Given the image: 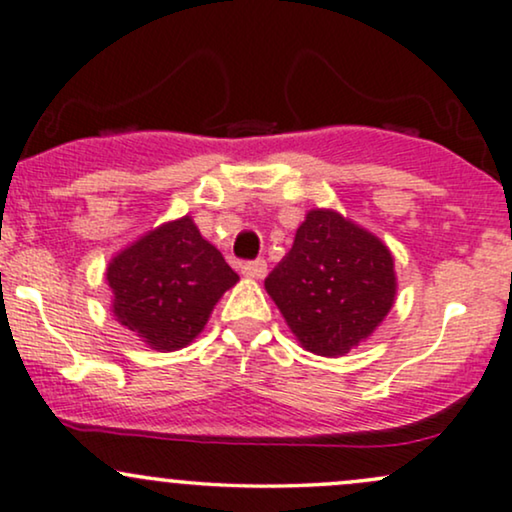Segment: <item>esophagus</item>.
Segmentation results:
<instances>
[{"mask_svg": "<svg viewBox=\"0 0 512 512\" xmlns=\"http://www.w3.org/2000/svg\"><path fill=\"white\" fill-rule=\"evenodd\" d=\"M242 273L246 277H251V280H263V277L268 275V263L263 261V258H258V261H249L242 266Z\"/></svg>", "mask_w": 512, "mask_h": 512, "instance_id": "esophagus-1", "label": "esophagus"}]
</instances>
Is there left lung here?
<instances>
[{
  "instance_id": "left-lung-1",
  "label": "left lung",
  "mask_w": 512,
  "mask_h": 512,
  "mask_svg": "<svg viewBox=\"0 0 512 512\" xmlns=\"http://www.w3.org/2000/svg\"><path fill=\"white\" fill-rule=\"evenodd\" d=\"M266 292L306 351L337 358L370 337L396 299L394 256L334 208H311Z\"/></svg>"
}]
</instances>
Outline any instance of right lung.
Masks as SVG:
<instances>
[{
	"label": "right lung",
	"instance_id": "right-lung-1",
	"mask_svg": "<svg viewBox=\"0 0 512 512\" xmlns=\"http://www.w3.org/2000/svg\"><path fill=\"white\" fill-rule=\"evenodd\" d=\"M111 313L149 349H185L239 275L192 216L166 220L125 246L106 266Z\"/></svg>",
	"mask_w": 512,
	"mask_h": 512
}]
</instances>
